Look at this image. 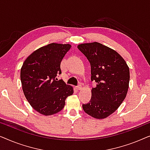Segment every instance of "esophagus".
Here are the masks:
<instances>
[{
  "label": "esophagus",
  "instance_id": "1",
  "mask_svg": "<svg viewBox=\"0 0 150 150\" xmlns=\"http://www.w3.org/2000/svg\"><path fill=\"white\" fill-rule=\"evenodd\" d=\"M76 89H77L78 90H81V89H82V85H78L77 87H76Z\"/></svg>",
  "mask_w": 150,
  "mask_h": 150
}]
</instances>
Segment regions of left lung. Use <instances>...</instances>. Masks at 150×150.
<instances>
[{"label":"left lung","mask_w":150,"mask_h":150,"mask_svg":"<svg viewBox=\"0 0 150 150\" xmlns=\"http://www.w3.org/2000/svg\"><path fill=\"white\" fill-rule=\"evenodd\" d=\"M78 48L91 65V80L97 83L92 88L89 103L83 104L86 113L96 119L107 117L126 98L130 70L124 59L116 51L98 42L82 44Z\"/></svg>","instance_id":"obj_1"}]
</instances>
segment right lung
Segmentation results:
<instances>
[{"mask_svg": "<svg viewBox=\"0 0 150 150\" xmlns=\"http://www.w3.org/2000/svg\"><path fill=\"white\" fill-rule=\"evenodd\" d=\"M70 48L69 44L52 43L34 51L22 65L20 79L24 96L30 106L44 115L61 111L65 99L74 93L72 87L57 79L61 61Z\"/></svg>", "mask_w": 150, "mask_h": 150, "instance_id": "obj_1", "label": "right lung"}]
</instances>
